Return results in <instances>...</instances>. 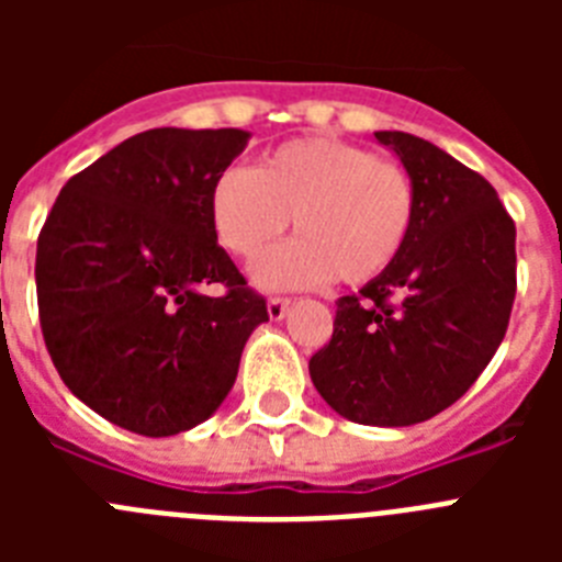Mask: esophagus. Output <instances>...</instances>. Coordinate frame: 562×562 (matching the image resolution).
Segmentation results:
<instances>
[{
  "mask_svg": "<svg viewBox=\"0 0 562 562\" xmlns=\"http://www.w3.org/2000/svg\"><path fill=\"white\" fill-rule=\"evenodd\" d=\"M286 310H290V297L272 295L270 301H267V312H270L272 321H281V317L286 315Z\"/></svg>",
  "mask_w": 562,
  "mask_h": 562,
  "instance_id": "obj_1",
  "label": "esophagus"
}]
</instances>
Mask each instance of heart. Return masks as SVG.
Segmentation results:
<instances>
[{
	"label": "heart",
	"instance_id": "b5f03b06",
	"mask_svg": "<svg viewBox=\"0 0 562 562\" xmlns=\"http://www.w3.org/2000/svg\"><path fill=\"white\" fill-rule=\"evenodd\" d=\"M207 207L220 245L241 261H256L292 216L297 238L256 267L258 284L297 290L335 278L362 286L402 256L419 193L408 168L371 148L297 137L267 151L252 171L222 173Z\"/></svg>",
	"mask_w": 562,
	"mask_h": 562
}]
</instances>
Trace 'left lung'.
Segmentation results:
<instances>
[{"mask_svg": "<svg viewBox=\"0 0 562 562\" xmlns=\"http://www.w3.org/2000/svg\"><path fill=\"white\" fill-rule=\"evenodd\" d=\"M414 173V233L389 272L337 301L335 331L310 360L340 416L405 428L450 408L509 326L515 222L473 168L405 132H376Z\"/></svg>", "mask_w": 562, "mask_h": 562, "instance_id": "obj_1", "label": "left lung"}]
</instances>
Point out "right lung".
<instances>
[{"instance_id": "1", "label": "right lung", "mask_w": 562, "mask_h": 562, "mask_svg": "<svg viewBox=\"0 0 562 562\" xmlns=\"http://www.w3.org/2000/svg\"><path fill=\"white\" fill-rule=\"evenodd\" d=\"M250 134L148 128L78 171L36 247L38 321L83 405L140 436L220 408L265 295L220 247L211 191Z\"/></svg>"}]
</instances>
